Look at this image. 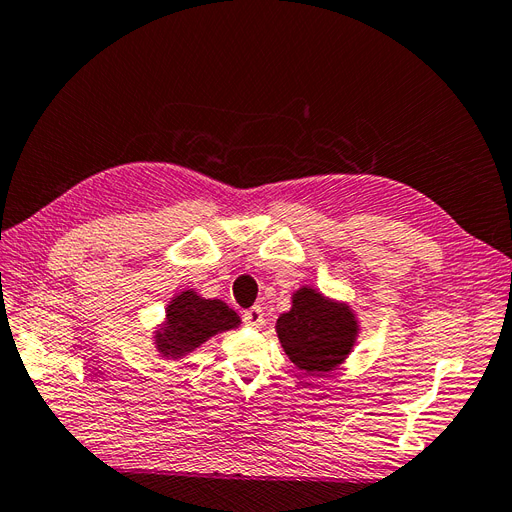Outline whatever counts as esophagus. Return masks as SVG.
<instances>
[{
    "mask_svg": "<svg viewBox=\"0 0 512 512\" xmlns=\"http://www.w3.org/2000/svg\"><path fill=\"white\" fill-rule=\"evenodd\" d=\"M241 320H243L245 327L258 329V327H262V324H265V312H262V307L254 305V307H250V309H245Z\"/></svg>",
    "mask_w": 512,
    "mask_h": 512,
    "instance_id": "esophagus-1",
    "label": "esophagus"
}]
</instances>
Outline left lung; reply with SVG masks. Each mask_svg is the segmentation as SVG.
Listing matches in <instances>:
<instances>
[{
	"mask_svg": "<svg viewBox=\"0 0 512 512\" xmlns=\"http://www.w3.org/2000/svg\"><path fill=\"white\" fill-rule=\"evenodd\" d=\"M277 335L294 365L309 374H324L346 359L356 337V322L346 305L303 288L294 294L290 312L277 318Z\"/></svg>",
	"mask_w": 512,
	"mask_h": 512,
	"instance_id": "obj_1",
	"label": "left lung"
}]
</instances>
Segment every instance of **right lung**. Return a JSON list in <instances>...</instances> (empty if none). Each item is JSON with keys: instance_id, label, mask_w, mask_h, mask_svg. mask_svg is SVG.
Returning a JSON list of instances; mask_svg holds the SVG:
<instances>
[{"instance_id": "right-lung-1", "label": "right lung", "mask_w": 512, "mask_h": 512, "mask_svg": "<svg viewBox=\"0 0 512 512\" xmlns=\"http://www.w3.org/2000/svg\"><path fill=\"white\" fill-rule=\"evenodd\" d=\"M239 324V316L222 301L200 299L194 292H183L168 305L166 329L158 333V350L166 356H181L215 333Z\"/></svg>"}]
</instances>
